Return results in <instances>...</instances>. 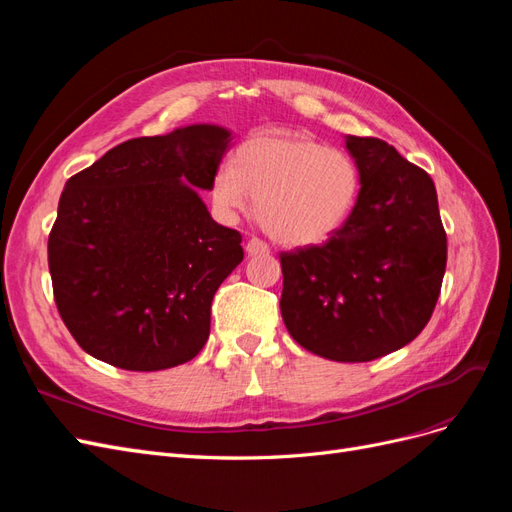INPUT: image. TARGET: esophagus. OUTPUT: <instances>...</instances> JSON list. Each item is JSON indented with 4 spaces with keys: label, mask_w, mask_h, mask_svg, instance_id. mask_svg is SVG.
Listing matches in <instances>:
<instances>
[{
    "label": "esophagus",
    "mask_w": 512,
    "mask_h": 512,
    "mask_svg": "<svg viewBox=\"0 0 512 512\" xmlns=\"http://www.w3.org/2000/svg\"><path fill=\"white\" fill-rule=\"evenodd\" d=\"M245 252H247V256H256V254H269V247H267V243H262L260 239L252 237L250 241L245 243Z\"/></svg>",
    "instance_id": "34e87169"
}]
</instances>
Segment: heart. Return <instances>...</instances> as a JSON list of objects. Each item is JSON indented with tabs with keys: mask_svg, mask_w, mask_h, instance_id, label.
Instances as JSON below:
<instances>
[{
	"mask_svg": "<svg viewBox=\"0 0 512 512\" xmlns=\"http://www.w3.org/2000/svg\"><path fill=\"white\" fill-rule=\"evenodd\" d=\"M359 190V166L346 151L299 132H265L241 143L232 164L215 168L209 196L226 222L256 198V220L273 241L309 247L348 222Z\"/></svg>",
	"mask_w": 512,
	"mask_h": 512,
	"instance_id": "obj_1",
	"label": "heart"
}]
</instances>
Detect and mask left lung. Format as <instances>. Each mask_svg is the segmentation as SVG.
Here are the masks:
<instances>
[{"mask_svg":"<svg viewBox=\"0 0 512 512\" xmlns=\"http://www.w3.org/2000/svg\"><path fill=\"white\" fill-rule=\"evenodd\" d=\"M361 190L322 245L280 254L282 318L305 350L363 363L410 344L438 303L446 232L436 185L380 138L346 136Z\"/></svg>","mask_w":512,"mask_h":512,"instance_id":"left-lung-1","label":"left lung"}]
</instances>
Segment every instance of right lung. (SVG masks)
<instances>
[{
  "label": "right lung",
  "mask_w": 512,
  "mask_h": 512,
  "mask_svg": "<svg viewBox=\"0 0 512 512\" xmlns=\"http://www.w3.org/2000/svg\"><path fill=\"white\" fill-rule=\"evenodd\" d=\"M230 141L213 123L132 138L66 181L49 271L61 320L94 359L160 371L207 344L213 294L243 260L239 232L200 198Z\"/></svg>",
  "instance_id": "right-lung-1"
}]
</instances>
